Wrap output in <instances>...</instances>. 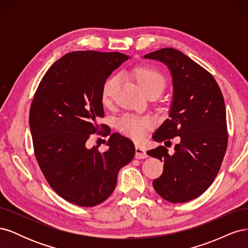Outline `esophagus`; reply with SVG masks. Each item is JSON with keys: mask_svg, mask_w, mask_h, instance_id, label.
<instances>
[{"mask_svg": "<svg viewBox=\"0 0 248 248\" xmlns=\"http://www.w3.org/2000/svg\"><path fill=\"white\" fill-rule=\"evenodd\" d=\"M147 157H148V154L146 150L140 146H136V158L142 159V158H147Z\"/></svg>", "mask_w": 248, "mask_h": 248, "instance_id": "1", "label": "esophagus"}]
</instances>
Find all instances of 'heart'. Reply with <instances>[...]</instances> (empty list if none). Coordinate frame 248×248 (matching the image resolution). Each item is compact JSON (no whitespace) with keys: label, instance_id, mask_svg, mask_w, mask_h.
Masks as SVG:
<instances>
[{"label":"heart","instance_id":"b5f03b06","mask_svg":"<svg viewBox=\"0 0 248 248\" xmlns=\"http://www.w3.org/2000/svg\"><path fill=\"white\" fill-rule=\"evenodd\" d=\"M130 77L137 81L138 86L144 94L157 92L160 94L166 87V78L163 74L150 66L134 67L129 72ZM118 85V78L110 77L104 80L101 87V100L108 104L111 100L115 89ZM151 126V121L147 118L126 116L119 121V129L126 136L139 140L145 136L147 128Z\"/></svg>","mask_w":248,"mask_h":248}]
</instances>
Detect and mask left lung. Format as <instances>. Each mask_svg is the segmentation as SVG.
<instances>
[{
    "label": "left lung",
    "instance_id": "8db88e82",
    "mask_svg": "<svg viewBox=\"0 0 248 248\" xmlns=\"http://www.w3.org/2000/svg\"><path fill=\"white\" fill-rule=\"evenodd\" d=\"M144 58L166 65L172 82L169 118L152 139L170 142V139L180 137L172 154L163 146L147 152L164 163L162 175L154 180L153 187L170 202H188L212 184L226 153L228 131L223 97L211 74L180 50L161 48Z\"/></svg>",
    "mask_w": 248,
    "mask_h": 248
}]
</instances>
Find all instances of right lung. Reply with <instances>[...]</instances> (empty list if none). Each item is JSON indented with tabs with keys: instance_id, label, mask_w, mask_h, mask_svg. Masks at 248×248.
I'll return each mask as SVG.
<instances>
[{
	"instance_id": "obj_1",
	"label": "right lung",
	"mask_w": 248,
	"mask_h": 248,
	"mask_svg": "<svg viewBox=\"0 0 248 248\" xmlns=\"http://www.w3.org/2000/svg\"><path fill=\"white\" fill-rule=\"evenodd\" d=\"M130 57L120 52L72 51L44 74L30 109L35 156L50 187L81 207L101 204L114 191L119 170L136 154L133 142L115 132L99 152L88 148L104 116L101 87ZM110 129L107 128V134Z\"/></svg>"
}]
</instances>
